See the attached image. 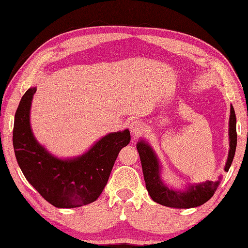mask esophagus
Instances as JSON below:
<instances>
[{
    "label": "esophagus",
    "instance_id": "esophagus-1",
    "mask_svg": "<svg viewBox=\"0 0 248 248\" xmlns=\"http://www.w3.org/2000/svg\"><path fill=\"white\" fill-rule=\"evenodd\" d=\"M144 130V124L141 120H133L131 124H130V131L133 134L134 137H139L140 134L143 132Z\"/></svg>",
    "mask_w": 248,
    "mask_h": 248
}]
</instances>
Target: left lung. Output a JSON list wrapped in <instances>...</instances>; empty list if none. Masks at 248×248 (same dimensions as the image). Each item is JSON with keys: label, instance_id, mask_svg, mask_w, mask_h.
Returning a JSON list of instances; mask_svg holds the SVG:
<instances>
[{"label": "left lung", "instance_id": "left-lung-1", "mask_svg": "<svg viewBox=\"0 0 248 248\" xmlns=\"http://www.w3.org/2000/svg\"><path fill=\"white\" fill-rule=\"evenodd\" d=\"M230 151L229 157L226 162L224 170L228 171L231 164H232L235 150H236L237 134H236V117L233 106H231L230 115ZM138 152L140 155L142 170L145 180L146 190L153 201L162 205L170 208L178 209H189L199 207L215 195L216 190L219 187V182H208L192 185L187 188V190L180 191L170 189L163 184L161 177H159V164L156 155L151 149V146L145 143V141H140L137 144Z\"/></svg>", "mask_w": 248, "mask_h": 248}]
</instances>
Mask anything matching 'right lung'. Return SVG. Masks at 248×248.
<instances>
[{
	"mask_svg": "<svg viewBox=\"0 0 248 248\" xmlns=\"http://www.w3.org/2000/svg\"><path fill=\"white\" fill-rule=\"evenodd\" d=\"M35 93L36 87L26 91L15 114L13 145L24 176L45 200L57 208L94 202L106 186L120 150L129 144V130L107 134L82 156L59 159L49 154L31 132L29 112Z\"/></svg>",
	"mask_w": 248,
	"mask_h": 248,
	"instance_id": "obj_1",
	"label": "right lung"
}]
</instances>
